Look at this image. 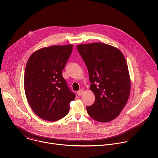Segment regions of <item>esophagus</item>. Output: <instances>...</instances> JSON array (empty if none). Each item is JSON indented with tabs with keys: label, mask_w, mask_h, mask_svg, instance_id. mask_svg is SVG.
<instances>
[{
	"label": "esophagus",
	"mask_w": 158,
	"mask_h": 158,
	"mask_svg": "<svg viewBox=\"0 0 158 158\" xmlns=\"http://www.w3.org/2000/svg\"><path fill=\"white\" fill-rule=\"evenodd\" d=\"M82 94H83V90L82 89H80L77 91V96H81Z\"/></svg>",
	"instance_id": "obj_1"
}]
</instances>
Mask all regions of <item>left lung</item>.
Listing matches in <instances>:
<instances>
[{"instance_id": "8db88e82", "label": "left lung", "mask_w": 158, "mask_h": 158, "mask_svg": "<svg viewBox=\"0 0 158 158\" xmlns=\"http://www.w3.org/2000/svg\"><path fill=\"white\" fill-rule=\"evenodd\" d=\"M77 51L85 62L95 95L87 106L88 114L97 121L109 122L118 117L126 106L131 88L128 67L123 53L108 44H80Z\"/></svg>"}]
</instances>
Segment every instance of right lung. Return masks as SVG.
Masks as SVG:
<instances>
[{"label":"right lung","mask_w":158,"mask_h":158,"mask_svg":"<svg viewBox=\"0 0 158 158\" xmlns=\"http://www.w3.org/2000/svg\"><path fill=\"white\" fill-rule=\"evenodd\" d=\"M73 49V45L44 48L28 59L25 93L31 109L42 119L56 121L65 116L76 98L62 75Z\"/></svg>","instance_id":"1"}]
</instances>
